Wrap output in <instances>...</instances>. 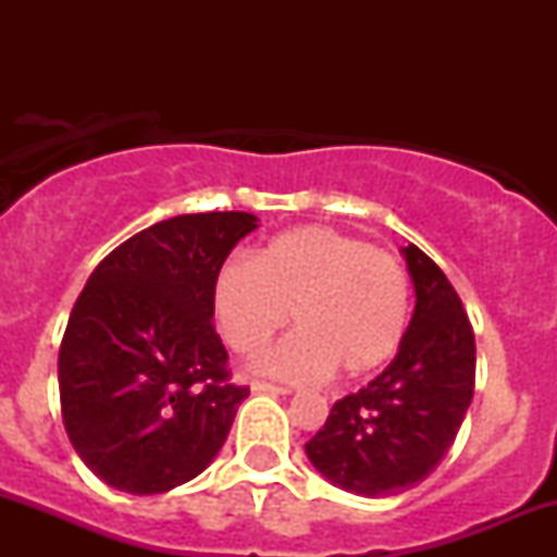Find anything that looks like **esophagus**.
Listing matches in <instances>:
<instances>
[{
  "label": "esophagus",
  "instance_id": "obj_1",
  "mask_svg": "<svg viewBox=\"0 0 557 557\" xmlns=\"http://www.w3.org/2000/svg\"><path fill=\"white\" fill-rule=\"evenodd\" d=\"M251 389H253V393H270V395H290L293 393L290 387L272 385V382H259V380L251 382Z\"/></svg>",
  "mask_w": 557,
  "mask_h": 557
}]
</instances>
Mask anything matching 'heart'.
Listing matches in <instances>:
<instances>
[{
    "instance_id": "heart-1",
    "label": "heart",
    "mask_w": 557,
    "mask_h": 557,
    "mask_svg": "<svg viewBox=\"0 0 557 557\" xmlns=\"http://www.w3.org/2000/svg\"><path fill=\"white\" fill-rule=\"evenodd\" d=\"M214 317L235 354L253 356L290 311L296 332L257 361L285 380H322L335 367L361 376L393 359L411 314V280L393 253L335 227L274 235L257 257H233L214 274Z\"/></svg>"
}]
</instances>
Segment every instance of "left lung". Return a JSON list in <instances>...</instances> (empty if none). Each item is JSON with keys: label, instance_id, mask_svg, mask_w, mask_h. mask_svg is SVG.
Returning a JSON list of instances; mask_svg holds the SVG:
<instances>
[{"label": "left lung", "instance_id": "left-lung-1", "mask_svg": "<svg viewBox=\"0 0 557 557\" xmlns=\"http://www.w3.org/2000/svg\"><path fill=\"white\" fill-rule=\"evenodd\" d=\"M417 306L398 354L359 393L332 406L306 443L330 484L363 497L417 487L443 461L474 395L476 345L461 298L434 261L400 248Z\"/></svg>", "mask_w": 557, "mask_h": 557}]
</instances>
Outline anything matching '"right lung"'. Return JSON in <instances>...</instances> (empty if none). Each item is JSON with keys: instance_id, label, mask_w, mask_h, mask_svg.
<instances>
[{"instance_id": "1", "label": "right lung", "mask_w": 557, "mask_h": 557, "mask_svg": "<svg viewBox=\"0 0 557 557\" xmlns=\"http://www.w3.org/2000/svg\"><path fill=\"white\" fill-rule=\"evenodd\" d=\"M257 227L246 212L157 222L114 248L75 300L57 363L62 419L110 487L175 490L225 445L248 387L227 382L212 287Z\"/></svg>"}]
</instances>
